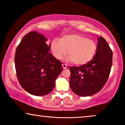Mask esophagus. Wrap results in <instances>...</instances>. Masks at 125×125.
Here are the masks:
<instances>
[{"instance_id": "1", "label": "esophagus", "mask_w": 125, "mask_h": 125, "mask_svg": "<svg viewBox=\"0 0 125 125\" xmlns=\"http://www.w3.org/2000/svg\"><path fill=\"white\" fill-rule=\"evenodd\" d=\"M62 68L64 69H66V68H68V66L66 65V64H62Z\"/></svg>"}]
</instances>
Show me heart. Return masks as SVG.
Listing matches in <instances>:
<instances>
[{"label": "heart", "instance_id": "1", "mask_svg": "<svg viewBox=\"0 0 125 125\" xmlns=\"http://www.w3.org/2000/svg\"><path fill=\"white\" fill-rule=\"evenodd\" d=\"M97 46L94 41L80 34H69L62 36L60 41L52 40L51 49L56 59H62L68 52L67 60L78 66L90 62L94 57Z\"/></svg>", "mask_w": 125, "mask_h": 125}]
</instances>
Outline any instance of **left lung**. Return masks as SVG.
Listing matches in <instances>:
<instances>
[{
	"label": "left lung",
	"mask_w": 125,
	"mask_h": 125,
	"mask_svg": "<svg viewBox=\"0 0 125 125\" xmlns=\"http://www.w3.org/2000/svg\"><path fill=\"white\" fill-rule=\"evenodd\" d=\"M112 60V49L105 39L100 37L93 59L83 65L69 67V84L73 93L86 97L100 92L109 78Z\"/></svg>",
	"instance_id": "8db88e82"
}]
</instances>
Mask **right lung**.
<instances>
[{
  "label": "right lung",
  "instance_id": "add662e5",
  "mask_svg": "<svg viewBox=\"0 0 125 125\" xmlns=\"http://www.w3.org/2000/svg\"><path fill=\"white\" fill-rule=\"evenodd\" d=\"M47 39L35 31L23 37L16 48L15 65L20 85L31 94L42 96L51 93L62 71V62L49 53Z\"/></svg>",
  "mask_w": 125,
  "mask_h": 125
}]
</instances>
